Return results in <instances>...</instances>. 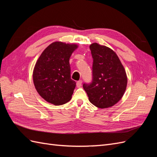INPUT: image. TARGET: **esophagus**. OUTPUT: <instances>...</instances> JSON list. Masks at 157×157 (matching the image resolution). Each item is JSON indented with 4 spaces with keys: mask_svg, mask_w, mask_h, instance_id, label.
Here are the masks:
<instances>
[{
    "mask_svg": "<svg viewBox=\"0 0 157 157\" xmlns=\"http://www.w3.org/2000/svg\"><path fill=\"white\" fill-rule=\"evenodd\" d=\"M82 80H80L78 81H77V88H80V86H82Z\"/></svg>",
    "mask_w": 157,
    "mask_h": 157,
    "instance_id": "obj_1",
    "label": "esophagus"
}]
</instances>
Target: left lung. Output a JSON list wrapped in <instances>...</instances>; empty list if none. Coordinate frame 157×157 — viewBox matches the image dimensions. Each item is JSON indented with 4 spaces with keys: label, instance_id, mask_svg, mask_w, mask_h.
I'll use <instances>...</instances> for the list:
<instances>
[{
    "label": "left lung",
    "instance_id": "obj_1",
    "mask_svg": "<svg viewBox=\"0 0 157 157\" xmlns=\"http://www.w3.org/2000/svg\"><path fill=\"white\" fill-rule=\"evenodd\" d=\"M93 58L92 80L84 83L89 101L97 107H110L122 98L127 77L115 52L108 47L93 43L90 46Z\"/></svg>",
    "mask_w": 157,
    "mask_h": 157
}]
</instances>
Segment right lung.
Wrapping results in <instances>:
<instances>
[{"mask_svg":"<svg viewBox=\"0 0 157 157\" xmlns=\"http://www.w3.org/2000/svg\"><path fill=\"white\" fill-rule=\"evenodd\" d=\"M76 44L55 42L43 51L33 71L36 91L48 102L60 105L71 99L76 86L71 78L69 58Z\"/></svg>","mask_w":157,"mask_h":157,"instance_id":"1","label":"right lung"}]
</instances>
